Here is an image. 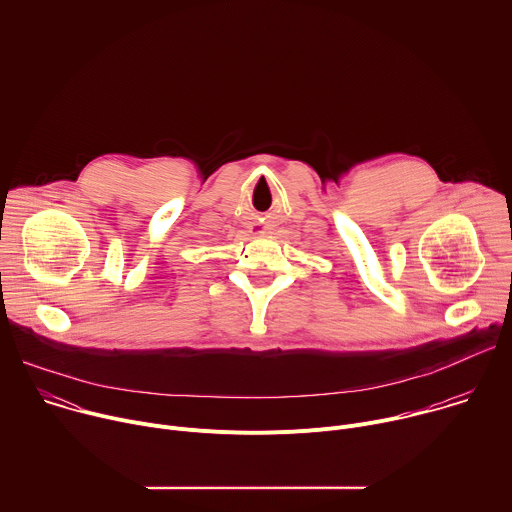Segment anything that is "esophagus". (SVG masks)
I'll use <instances>...</instances> for the list:
<instances>
[{"label": "esophagus", "mask_w": 512, "mask_h": 512, "mask_svg": "<svg viewBox=\"0 0 512 512\" xmlns=\"http://www.w3.org/2000/svg\"><path fill=\"white\" fill-rule=\"evenodd\" d=\"M251 233H253V235H261V233H263V229H255V231H251Z\"/></svg>", "instance_id": "esophagus-1"}]
</instances>
